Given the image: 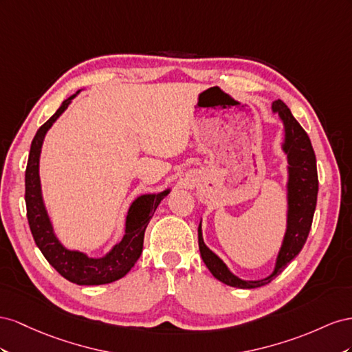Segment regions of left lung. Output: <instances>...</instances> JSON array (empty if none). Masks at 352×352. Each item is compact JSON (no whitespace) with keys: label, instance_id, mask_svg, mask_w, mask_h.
Instances as JSON below:
<instances>
[{"label":"left lung","instance_id":"1","mask_svg":"<svg viewBox=\"0 0 352 352\" xmlns=\"http://www.w3.org/2000/svg\"><path fill=\"white\" fill-rule=\"evenodd\" d=\"M271 110L283 124V142L280 144V148L285 153L287 162L286 230L271 274L259 280H246L236 276L224 261L206 246L202 233V218H200L197 228L200 256H202L210 274L219 280L221 283L237 289H254L265 286L282 273L290 261L304 248L317 204L318 178L316 155L313 146H311L309 137L282 100L273 102Z\"/></svg>","mask_w":352,"mask_h":352}]
</instances>
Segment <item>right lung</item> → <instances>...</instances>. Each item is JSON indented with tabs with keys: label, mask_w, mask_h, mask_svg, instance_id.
Instances as JSON below:
<instances>
[{
	"label": "right lung",
	"mask_w": 352,
	"mask_h": 352,
	"mask_svg": "<svg viewBox=\"0 0 352 352\" xmlns=\"http://www.w3.org/2000/svg\"><path fill=\"white\" fill-rule=\"evenodd\" d=\"M81 93L66 98L57 112L38 129L29 152L25 173V200L29 227L36 246L41 250L50 265L66 280L81 286L106 285L126 276L143 252L144 232L150 218L153 217L159 204L170 193L173 188H165L159 193H144L137 196L129 205L125 217V230L122 239L110 248L102 256H89L78 249H69L57 236L53 221L50 218L43 196L41 177H39V159L48 129L62 116L72 100Z\"/></svg>",
	"instance_id": "1"
}]
</instances>
